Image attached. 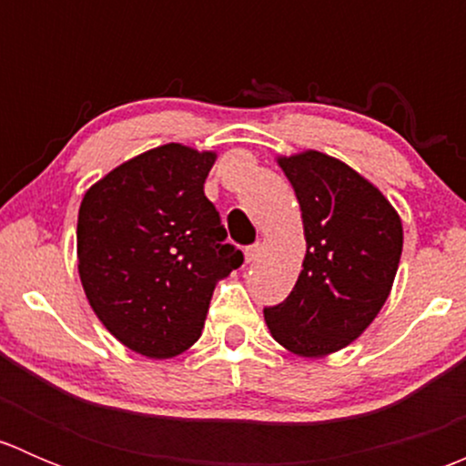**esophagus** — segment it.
Listing matches in <instances>:
<instances>
[{
	"label": "esophagus",
	"instance_id": "esophagus-1",
	"mask_svg": "<svg viewBox=\"0 0 466 466\" xmlns=\"http://www.w3.org/2000/svg\"><path fill=\"white\" fill-rule=\"evenodd\" d=\"M259 252H261L259 243H255V246L246 248V261H248V263H252V261L257 259V257H259Z\"/></svg>",
	"mask_w": 466,
	"mask_h": 466
}]
</instances>
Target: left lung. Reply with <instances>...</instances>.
<instances>
[{"label": "left lung", "instance_id": "obj_1", "mask_svg": "<svg viewBox=\"0 0 466 466\" xmlns=\"http://www.w3.org/2000/svg\"><path fill=\"white\" fill-rule=\"evenodd\" d=\"M299 200L307 257L284 302L263 309L272 338L327 356L360 336L388 299L403 248L401 218L363 176L318 150L279 157Z\"/></svg>", "mask_w": 466, "mask_h": 466}]
</instances>
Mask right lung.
I'll return each mask as SVG.
<instances>
[{
    "label": "right lung",
    "instance_id": "obj_1",
    "mask_svg": "<svg viewBox=\"0 0 466 466\" xmlns=\"http://www.w3.org/2000/svg\"><path fill=\"white\" fill-rule=\"evenodd\" d=\"M214 159L164 144L107 173L78 209L89 307L148 359H171L198 340L216 281L243 263L203 189Z\"/></svg>",
    "mask_w": 466,
    "mask_h": 466
}]
</instances>
